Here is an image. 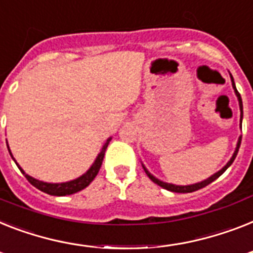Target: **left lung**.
<instances>
[{
    "instance_id": "left-lung-1",
    "label": "left lung",
    "mask_w": 253,
    "mask_h": 253,
    "mask_svg": "<svg viewBox=\"0 0 253 253\" xmlns=\"http://www.w3.org/2000/svg\"><path fill=\"white\" fill-rule=\"evenodd\" d=\"M231 77V75H230ZM231 82H233V88L234 91H235V94H237L238 97V101H239V108H240V128H242V118H243V104H242V97H240V93L237 91V87H235V83H234V79L233 77H231ZM240 141H242V136H239V139H238V143H237V148H235V152H234L233 157L230 159V161L227 162L226 165L223 166L222 169L219 170V171H217L215 174H213L212 176H209L208 179L203 180V182H199V183H195V184H190V186H175V184H171V183H166V182H162V180L157 179L156 176L152 175L149 171H148L147 169H145V166L143 165V168H144V171L147 173V175L149 176V179L152 180V182H155L156 184H159L160 187H162V188H165V190L168 191H171V192H179V194H187V192H194V191H198L200 190V188H203V187L208 186V184H211L212 182H214L218 176L222 175L225 171H226V169L229 168L231 164L234 162V160H235V157H237L238 155V151H239V147H240Z\"/></svg>"
}]
</instances>
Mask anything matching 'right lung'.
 <instances>
[{"mask_svg":"<svg viewBox=\"0 0 253 253\" xmlns=\"http://www.w3.org/2000/svg\"><path fill=\"white\" fill-rule=\"evenodd\" d=\"M110 140H112V137H109L108 140H106V143L104 144V147H102L101 152L98 153V156L96 157V160H94V162L92 164L91 168L87 170V173H84L83 175L77 178V179L70 180V182H65V183H46V182H41V180L39 179H35V178H32V176H30L28 174L24 173V170L22 169L18 164H16L13 155H11V152H10L9 145H7V149H9L10 156L13 157V160L15 161V164L18 165L20 171L23 173V175L26 176L27 180H28L32 186H35L36 188H39V190L42 191V192H45V194H48V195H53V196H66V195L75 194V192H78V191H82L83 188L89 186V183L94 179V176L97 175L98 170H100V168H101L102 160H104L105 151H106V148H108V144Z\"/></svg>","mask_w":253,"mask_h":253,"instance_id":"right-lung-1","label":"right lung"}]
</instances>
